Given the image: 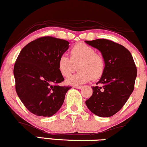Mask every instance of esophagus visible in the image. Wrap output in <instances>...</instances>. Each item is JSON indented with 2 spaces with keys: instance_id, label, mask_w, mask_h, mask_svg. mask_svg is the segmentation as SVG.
Segmentation results:
<instances>
[{
  "instance_id": "1",
  "label": "esophagus",
  "mask_w": 147,
  "mask_h": 147,
  "mask_svg": "<svg viewBox=\"0 0 147 147\" xmlns=\"http://www.w3.org/2000/svg\"><path fill=\"white\" fill-rule=\"evenodd\" d=\"M73 87L75 88H77V89H80V88H82V86H74Z\"/></svg>"
}]
</instances>
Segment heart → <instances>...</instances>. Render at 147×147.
<instances>
[{
    "instance_id": "b5f03b06",
    "label": "heart",
    "mask_w": 147,
    "mask_h": 147,
    "mask_svg": "<svg viewBox=\"0 0 147 147\" xmlns=\"http://www.w3.org/2000/svg\"><path fill=\"white\" fill-rule=\"evenodd\" d=\"M77 74L66 80V83L80 85L102 77L105 70V61L100 54L96 53L91 47L83 43L75 45L70 51V58L65 54L60 56L57 63L58 70L63 77H69L76 70Z\"/></svg>"
}]
</instances>
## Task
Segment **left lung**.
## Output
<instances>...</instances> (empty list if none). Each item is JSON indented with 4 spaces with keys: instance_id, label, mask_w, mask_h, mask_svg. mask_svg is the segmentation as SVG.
Masks as SVG:
<instances>
[{
    "instance_id": "8db88e82",
    "label": "left lung",
    "mask_w": 147,
    "mask_h": 147,
    "mask_svg": "<svg viewBox=\"0 0 147 147\" xmlns=\"http://www.w3.org/2000/svg\"><path fill=\"white\" fill-rule=\"evenodd\" d=\"M99 50L105 61V70L93 94L86 101L92 113L109 117L118 112L133 93L137 67L130 51L125 47L105 39L85 41Z\"/></svg>"
}]
</instances>
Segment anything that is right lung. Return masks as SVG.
<instances>
[{
    "label": "right lung",
    "instance_id": "1",
    "mask_svg": "<svg viewBox=\"0 0 147 147\" xmlns=\"http://www.w3.org/2000/svg\"><path fill=\"white\" fill-rule=\"evenodd\" d=\"M68 48L66 40L46 36L30 42L19 53L14 67L16 91L35 115L55 114L71 88L58 85L64 80L58 70V60Z\"/></svg>",
    "mask_w": 147,
    "mask_h": 147
}]
</instances>
